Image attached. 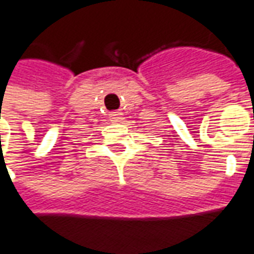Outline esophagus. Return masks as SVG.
<instances>
[{
  "label": "esophagus",
  "instance_id": "esophagus-1",
  "mask_svg": "<svg viewBox=\"0 0 254 254\" xmlns=\"http://www.w3.org/2000/svg\"><path fill=\"white\" fill-rule=\"evenodd\" d=\"M122 113L121 111H113V113H110V117H111V120L114 122H120L122 121Z\"/></svg>",
  "mask_w": 254,
  "mask_h": 254
}]
</instances>
